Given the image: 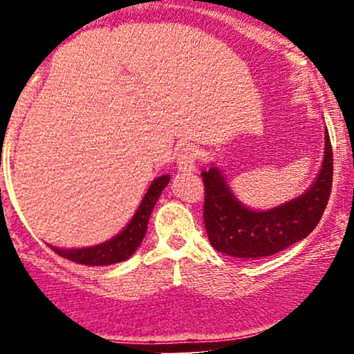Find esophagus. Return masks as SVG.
Wrapping results in <instances>:
<instances>
[{
    "label": "esophagus",
    "instance_id": "esophagus-1",
    "mask_svg": "<svg viewBox=\"0 0 354 354\" xmlns=\"http://www.w3.org/2000/svg\"><path fill=\"white\" fill-rule=\"evenodd\" d=\"M198 161V151L191 146H185L181 148L180 154H178V169L183 173H191L196 169Z\"/></svg>",
    "mask_w": 354,
    "mask_h": 354
}]
</instances>
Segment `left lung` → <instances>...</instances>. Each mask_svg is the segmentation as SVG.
Returning a JSON list of instances; mask_svg holds the SVG:
<instances>
[{
  "mask_svg": "<svg viewBox=\"0 0 354 354\" xmlns=\"http://www.w3.org/2000/svg\"><path fill=\"white\" fill-rule=\"evenodd\" d=\"M205 206L203 218L211 246L234 258L256 259L271 256L301 241L326 209L333 185V148L326 131V148L321 171L303 196L270 211L245 208L226 185L219 169L203 171Z\"/></svg>",
  "mask_w": 354,
  "mask_h": 354,
  "instance_id": "left-lung-1",
  "label": "left lung"
}]
</instances>
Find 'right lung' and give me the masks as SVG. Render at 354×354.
I'll return each instance as SVG.
<instances>
[{
  "label": "right lung",
  "mask_w": 354,
  "mask_h": 354,
  "mask_svg": "<svg viewBox=\"0 0 354 354\" xmlns=\"http://www.w3.org/2000/svg\"><path fill=\"white\" fill-rule=\"evenodd\" d=\"M169 176L156 178L149 186L148 193L145 194L143 201H141L140 208L135 213L129 225L118 234L116 238L109 239V241L103 243V245L91 246V248H81V250H59V248L50 246L56 254L61 258L70 259L73 263L84 266H106L115 265V263L124 261L138 250V246L143 241L146 228H148V219L149 214L156 205L158 198H160L161 191L168 185Z\"/></svg>",
  "instance_id": "right-lung-1"
}]
</instances>
